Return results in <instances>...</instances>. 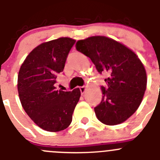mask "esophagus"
I'll use <instances>...</instances> for the list:
<instances>
[{
	"mask_svg": "<svg viewBox=\"0 0 160 160\" xmlns=\"http://www.w3.org/2000/svg\"><path fill=\"white\" fill-rule=\"evenodd\" d=\"M80 92H81V94H84V92H86V87H85V86L80 87Z\"/></svg>",
	"mask_w": 160,
	"mask_h": 160,
	"instance_id": "34e87169",
	"label": "esophagus"
}]
</instances>
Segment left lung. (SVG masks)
<instances>
[{"label": "left lung", "instance_id": "8db88e82", "mask_svg": "<svg viewBox=\"0 0 160 160\" xmlns=\"http://www.w3.org/2000/svg\"><path fill=\"white\" fill-rule=\"evenodd\" d=\"M76 49L91 58L99 73L106 72L107 87H101L102 101L95 113L102 123L115 125L132 115L141 105L147 74L138 56L127 46L106 36L79 40Z\"/></svg>", "mask_w": 160, "mask_h": 160}]
</instances>
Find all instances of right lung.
<instances>
[{"label":"right lung","mask_w":160,"mask_h":160,"mask_svg":"<svg viewBox=\"0 0 160 160\" xmlns=\"http://www.w3.org/2000/svg\"><path fill=\"white\" fill-rule=\"evenodd\" d=\"M76 40L68 37L43 42L27 56L19 68L17 88L19 100L38 127L58 132L69 126L80 91L57 90L56 79L65 67Z\"/></svg>","instance_id":"add662e5"}]
</instances>
